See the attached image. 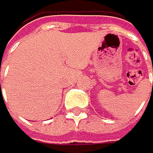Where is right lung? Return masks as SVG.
<instances>
[{
  "label": "right lung",
  "mask_w": 153,
  "mask_h": 153,
  "mask_svg": "<svg viewBox=\"0 0 153 153\" xmlns=\"http://www.w3.org/2000/svg\"><path fill=\"white\" fill-rule=\"evenodd\" d=\"M0 83H1V82H0Z\"/></svg>",
  "instance_id": "1"
}]
</instances>
